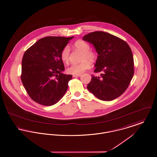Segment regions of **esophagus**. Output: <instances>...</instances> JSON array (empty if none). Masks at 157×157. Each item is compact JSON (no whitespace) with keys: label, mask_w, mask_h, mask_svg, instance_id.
Listing matches in <instances>:
<instances>
[{"label":"esophagus","mask_w":157,"mask_h":157,"mask_svg":"<svg viewBox=\"0 0 157 157\" xmlns=\"http://www.w3.org/2000/svg\"><path fill=\"white\" fill-rule=\"evenodd\" d=\"M81 76V74H76V75H72V77H80Z\"/></svg>","instance_id":"esophagus-1"}]
</instances>
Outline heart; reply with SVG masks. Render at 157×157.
<instances>
[{
	"label": "heart",
	"mask_w": 157,
	"mask_h": 157,
	"mask_svg": "<svg viewBox=\"0 0 157 157\" xmlns=\"http://www.w3.org/2000/svg\"><path fill=\"white\" fill-rule=\"evenodd\" d=\"M73 45L75 49L83 52L81 58L82 61L79 63L71 65L67 68V72L73 75L81 74L90 68V63L89 61L94 62L97 58V54L95 51L90 50L89 44L83 40H78L74 43ZM70 54V48L69 46L67 45L63 48L60 52V58L63 62L67 63L68 62Z\"/></svg>",
	"instance_id": "1"
}]
</instances>
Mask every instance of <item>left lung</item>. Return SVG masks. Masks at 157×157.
I'll return each mask as SVG.
<instances>
[{
    "mask_svg": "<svg viewBox=\"0 0 157 157\" xmlns=\"http://www.w3.org/2000/svg\"><path fill=\"white\" fill-rule=\"evenodd\" d=\"M83 40L93 44L98 56L95 72L87 89L102 101H112L121 96L128 88L134 75V59L128 44L107 32L97 31L85 35Z\"/></svg>",
    "mask_w": 157,
    "mask_h": 157,
    "instance_id": "8db88e82",
    "label": "left lung"
}]
</instances>
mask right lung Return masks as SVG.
<instances>
[{"instance_id": "obj_1", "label": "right lung", "mask_w": 157, "mask_h": 157, "mask_svg": "<svg viewBox=\"0 0 157 157\" xmlns=\"http://www.w3.org/2000/svg\"><path fill=\"white\" fill-rule=\"evenodd\" d=\"M73 37H44L25 52L21 79L29 97L37 103L54 105L67 92L72 75L62 73L65 67L60 52Z\"/></svg>"}]
</instances>
